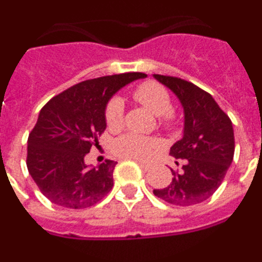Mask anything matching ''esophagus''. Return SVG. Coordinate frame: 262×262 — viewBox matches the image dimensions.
<instances>
[{"label": "esophagus", "instance_id": "obj_1", "mask_svg": "<svg viewBox=\"0 0 262 262\" xmlns=\"http://www.w3.org/2000/svg\"><path fill=\"white\" fill-rule=\"evenodd\" d=\"M139 166H140V168L142 169H144V170H148V169L151 168V165H149V164H145V163H140V161H139Z\"/></svg>", "mask_w": 262, "mask_h": 262}]
</instances>
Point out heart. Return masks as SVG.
Segmentation results:
<instances>
[{
	"mask_svg": "<svg viewBox=\"0 0 262 262\" xmlns=\"http://www.w3.org/2000/svg\"><path fill=\"white\" fill-rule=\"evenodd\" d=\"M134 98L142 103L147 110L159 117L160 126L165 129H172L176 126V118L172 113V98L168 90L163 85L155 81H148L139 85L133 93ZM106 124L110 129H118L123 126L124 103L120 97H113L106 105ZM160 144L156 139L138 135V134H124L114 142V152L117 156L123 159L145 161L151 159L159 149Z\"/></svg>",
	"mask_w": 262,
	"mask_h": 262,
	"instance_id": "b5f03b06",
	"label": "heart"
}]
</instances>
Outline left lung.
I'll list each match as a JSON object with an SVG mask.
<instances>
[{"label":"left lung","instance_id":"left-lung-1","mask_svg":"<svg viewBox=\"0 0 262 262\" xmlns=\"http://www.w3.org/2000/svg\"><path fill=\"white\" fill-rule=\"evenodd\" d=\"M154 77L177 96L185 114L184 136L170 147V156L184 161L182 170H172L170 185L154 194L170 205H196L216 191L232 163V122L211 94L196 85L172 76Z\"/></svg>","mask_w":262,"mask_h":262}]
</instances>
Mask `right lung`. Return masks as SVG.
Instances as JSON below:
<instances>
[{
  "label": "right lung",
  "mask_w": 262,
  "mask_h": 262,
  "mask_svg": "<svg viewBox=\"0 0 262 262\" xmlns=\"http://www.w3.org/2000/svg\"><path fill=\"white\" fill-rule=\"evenodd\" d=\"M147 77L131 72L82 81L50 99L27 140V169L39 190L67 209H86L113 189L117 165L106 160L88 166L84 159L106 129L105 110L120 88Z\"/></svg>",
  "instance_id": "add662e5"
}]
</instances>
